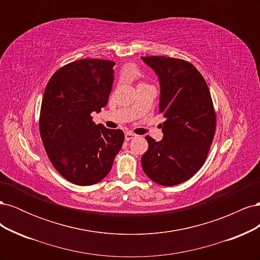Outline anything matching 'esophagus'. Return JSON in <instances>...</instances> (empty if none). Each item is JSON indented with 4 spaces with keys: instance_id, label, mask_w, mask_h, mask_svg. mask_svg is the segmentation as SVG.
I'll list each match as a JSON object with an SVG mask.
<instances>
[{
    "instance_id": "34e87169",
    "label": "esophagus",
    "mask_w": 260,
    "mask_h": 260,
    "mask_svg": "<svg viewBox=\"0 0 260 260\" xmlns=\"http://www.w3.org/2000/svg\"><path fill=\"white\" fill-rule=\"evenodd\" d=\"M135 137H136L135 133H132V132H130V131H128V132H125V133H124V138H125V140H127V141L132 140V139L135 138Z\"/></svg>"
}]
</instances>
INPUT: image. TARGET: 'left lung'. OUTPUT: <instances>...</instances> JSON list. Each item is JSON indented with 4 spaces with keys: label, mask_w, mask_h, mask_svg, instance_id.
<instances>
[{
    "label": "left lung",
    "mask_w": 260,
    "mask_h": 260,
    "mask_svg": "<svg viewBox=\"0 0 260 260\" xmlns=\"http://www.w3.org/2000/svg\"><path fill=\"white\" fill-rule=\"evenodd\" d=\"M159 81V142L146 136L148 149L142 168L154 182L177 185L192 178L205 162L216 130V114L208 85L188 61L165 57H141Z\"/></svg>",
    "instance_id": "left-lung-1"
}]
</instances>
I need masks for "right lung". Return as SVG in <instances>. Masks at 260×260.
Wrapping results in <instances>:
<instances>
[{"label":"right lung","mask_w":260,"mask_h":260,"mask_svg":"<svg viewBox=\"0 0 260 260\" xmlns=\"http://www.w3.org/2000/svg\"><path fill=\"white\" fill-rule=\"evenodd\" d=\"M115 62L85 58L58 69L46 84L40 135L59 174L78 185H92L111 171L124 136L92 121L105 107L114 82Z\"/></svg>","instance_id":"obj_1"}]
</instances>
